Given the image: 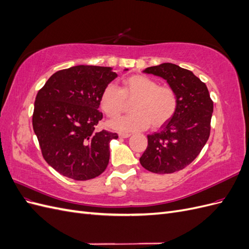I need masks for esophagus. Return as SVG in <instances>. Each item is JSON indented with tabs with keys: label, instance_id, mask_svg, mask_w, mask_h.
Masks as SVG:
<instances>
[{
	"label": "esophagus",
	"instance_id": "34e87169",
	"mask_svg": "<svg viewBox=\"0 0 249 249\" xmlns=\"http://www.w3.org/2000/svg\"><path fill=\"white\" fill-rule=\"evenodd\" d=\"M130 136H131V134H129V133H119L120 138H129Z\"/></svg>",
	"mask_w": 249,
	"mask_h": 249
}]
</instances>
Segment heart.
<instances>
[{"label":"heart","instance_id":"1","mask_svg":"<svg viewBox=\"0 0 249 249\" xmlns=\"http://www.w3.org/2000/svg\"><path fill=\"white\" fill-rule=\"evenodd\" d=\"M134 102L132 114L112 120L114 130L135 132L145 130L152 124L154 129L172 118L178 109V95L169 85H160L157 80L144 74H133L122 81L120 89L108 84L100 96V106L109 118L119 116L126 108V102Z\"/></svg>","mask_w":249,"mask_h":249}]
</instances>
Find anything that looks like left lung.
Masks as SVG:
<instances>
[{
  "label": "left lung",
  "instance_id": "obj_1",
  "mask_svg": "<svg viewBox=\"0 0 249 249\" xmlns=\"http://www.w3.org/2000/svg\"><path fill=\"white\" fill-rule=\"evenodd\" d=\"M143 72L166 80L178 95V109L159 132L147 135L140 164L154 173H172L188 166L201 152L211 131L213 101L203 82L177 64L162 63Z\"/></svg>",
  "mask_w": 249,
  "mask_h": 249
}]
</instances>
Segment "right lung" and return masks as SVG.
Here are the masks:
<instances>
[{
	"instance_id": "obj_1",
	"label": "right lung",
	"mask_w": 249,
	"mask_h": 249,
	"mask_svg": "<svg viewBox=\"0 0 249 249\" xmlns=\"http://www.w3.org/2000/svg\"><path fill=\"white\" fill-rule=\"evenodd\" d=\"M124 71H127L126 69ZM117 77L111 67L77 65L55 72L36 95L33 130L47 163L76 180L99 177L116 133L95 132L103 89Z\"/></svg>"
}]
</instances>
